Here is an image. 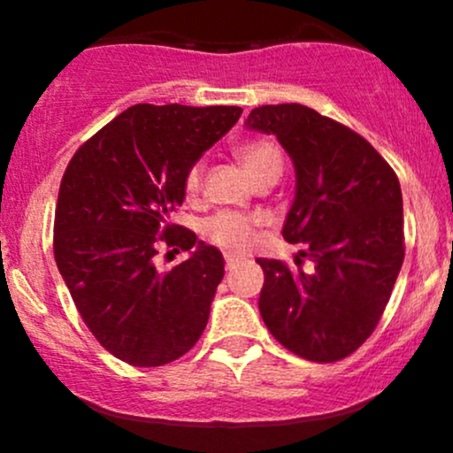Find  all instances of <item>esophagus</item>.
<instances>
[{"label": "esophagus", "mask_w": 453, "mask_h": 453, "mask_svg": "<svg viewBox=\"0 0 453 453\" xmlns=\"http://www.w3.org/2000/svg\"><path fill=\"white\" fill-rule=\"evenodd\" d=\"M238 264H241V259H238V257H234V256H226V268H227V270L236 268Z\"/></svg>", "instance_id": "obj_1"}]
</instances>
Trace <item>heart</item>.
Instances as JSON below:
<instances>
[{
	"mask_svg": "<svg viewBox=\"0 0 453 453\" xmlns=\"http://www.w3.org/2000/svg\"><path fill=\"white\" fill-rule=\"evenodd\" d=\"M238 164L247 173L249 179L256 183L257 179L266 174H280L283 159H280L279 149L268 140H247L234 149ZM202 187V164H194L185 176V194L187 197L197 196ZM259 227V219L253 215H242V212H217L204 226L206 238L217 247L226 249L232 253L247 251L249 244L256 238Z\"/></svg>",
	"mask_w": 453,
	"mask_h": 453,
	"instance_id": "b5f03b06",
	"label": "heart"
}]
</instances>
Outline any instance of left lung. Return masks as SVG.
Wrapping results in <instances>:
<instances>
[{"label":"left lung","mask_w":453,"mask_h":453,"mask_svg":"<svg viewBox=\"0 0 453 453\" xmlns=\"http://www.w3.org/2000/svg\"><path fill=\"white\" fill-rule=\"evenodd\" d=\"M247 127L274 134L296 170L283 226L313 273L259 257V313L285 349L339 362L372 334L404 259L398 176L368 140L303 104L253 108Z\"/></svg>","instance_id":"left-lung-1"}]
</instances>
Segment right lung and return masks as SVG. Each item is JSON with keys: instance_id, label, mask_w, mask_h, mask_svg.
<instances>
[{"instance_id": "right-lung-1", "label": "right lung", "mask_w": 453, "mask_h": 453, "mask_svg": "<svg viewBox=\"0 0 453 453\" xmlns=\"http://www.w3.org/2000/svg\"><path fill=\"white\" fill-rule=\"evenodd\" d=\"M241 112L136 104L67 164L55 211L57 268L91 334L132 366L179 360L204 332L223 256L170 217L183 204L191 165ZM161 243L196 251L159 273Z\"/></svg>"}]
</instances>
